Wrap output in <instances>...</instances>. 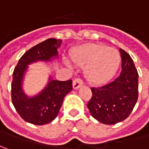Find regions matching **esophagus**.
Here are the masks:
<instances>
[{
  "mask_svg": "<svg viewBox=\"0 0 149 149\" xmlns=\"http://www.w3.org/2000/svg\"><path fill=\"white\" fill-rule=\"evenodd\" d=\"M83 83V80L81 78H78V77L75 78L74 80H73V83H72V87H73L74 89H77L80 87H82Z\"/></svg>",
  "mask_w": 149,
  "mask_h": 149,
  "instance_id": "esophagus-1",
  "label": "esophagus"
}]
</instances>
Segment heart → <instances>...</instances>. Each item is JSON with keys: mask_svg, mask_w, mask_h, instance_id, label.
Here are the masks:
<instances>
[{"mask_svg": "<svg viewBox=\"0 0 149 149\" xmlns=\"http://www.w3.org/2000/svg\"><path fill=\"white\" fill-rule=\"evenodd\" d=\"M71 57L76 65L84 67L86 79L95 85H100L111 79L120 62L116 49L97 44H88L75 49ZM65 63L70 66L67 60H65Z\"/></svg>", "mask_w": 149, "mask_h": 149, "instance_id": "b5f03b06", "label": "heart"}]
</instances>
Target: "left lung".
Returning <instances> with one entry per match:
<instances>
[{"label": "left lung", "mask_w": 149, "mask_h": 149, "mask_svg": "<svg viewBox=\"0 0 149 149\" xmlns=\"http://www.w3.org/2000/svg\"><path fill=\"white\" fill-rule=\"evenodd\" d=\"M121 72L114 81L92 88L87 106L93 117L103 124L113 125L127 119L138 98V73L132 57L120 49Z\"/></svg>", "instance_id": "8db88e82"}]
</instances>
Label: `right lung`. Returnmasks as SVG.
<instances>
[{
  "label": "right lung",
  "instance_id": "add662e5",
  "mask_svg": "<svg viewBox=\"0 0 149 149\" xmlns=\"http://www.w3.org/2000/svg\"><path fill=\"white\" fill-rule=\"evenodd\" d=\"M61 40L49 39L29 49L22 56L13 72L12 101L19 116L33 125H45L56 118L66 94L72 90V81H58L49 77L45 88L34 96H28L22 83L29 65L37 61H52L58 58L57 49Z\"/></svg>",
  "mask_w": 149,
  "mask_h": 149
}]
</instances>
